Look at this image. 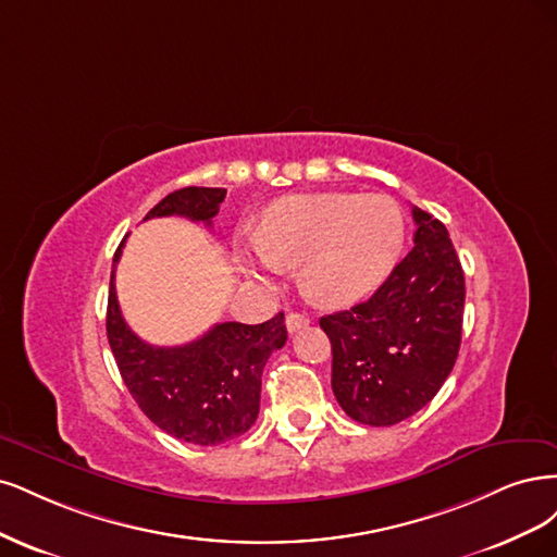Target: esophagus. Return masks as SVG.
<instances>
[{
	"label": "esophagus",
	"instance_id": "esophagus-1",
	"mask_svg": "<svg viewBox=\"0 0 557 557\" xmlns=\"http://www.w3.org/2000/svg\"><path fill=\"white\" fill-rule=\"evenodd\" d=\"M305 326H310V317L308 314H298V312H292L286 314V329H289V333H296Z\"/></svg>",
	"mask_w": 557,
	"mask_h": 557
}]
</instances>
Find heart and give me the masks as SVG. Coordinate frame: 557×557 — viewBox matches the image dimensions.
<instances>
[{
    "label": "heart",
    "mask_w": 557,
    "mask_h": 557,
    "mask_svg": "<svg viewBox=\"0 0 557 557\" xmlns=\"http://www.w3.org/2000/svg\"><path fill=\"white\" fill-rule=\"evenodd\" d=\"M405 247L400 206L384 194L321 191L289 196L263 212L236 247L240 271L282 273L300 259V282L317 300L345 302L370 292Z\"/></svg>",
    "instance_id": "b5f03b06"
}]
</instances>
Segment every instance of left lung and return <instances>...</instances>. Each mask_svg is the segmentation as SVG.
Returning <instances> with one entry per match:
<instances>
[{"mask_svg": "<svg viewBox=\"0 0 557 557\" xmlns=\"http://www.w3.org/2000/svg\"><path fill=\"white\" fill-rule=\"evenodd\" d=\"M414 247L368 300L319 319L331 339V386L347 414L393 425L446 382L460 349L465 275L446 226L419 208Z\"/></svg>", "mask_w": 557, "mask_h": 557, "instance_id": "left-lung-1", "label": "left lung"}]
</instances>
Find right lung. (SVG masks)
<instances>
[{"mask_svg": "<svg viewBox=\"0 0 557 557\" xmlns=\"http://www.w3.org/2000/svg\"><path fill=\"white\" fill-rule=\"evenodd\" d=\"M224 196L222 187L177 189L161 199L146 220L177 214L210 226ZM122 245L124 240L113 257L106 333L132 398L143 414L175 440L214 446L240 437L259 417L265 361L286 343L284 314L257 326L224 321L181 347L143 343L117 305L115 265Z\"/></svg>", "mask_w": 557, "mask_h": 557, "instance_id": "right-lung-1", "label": "right lung"}]
</instances>
